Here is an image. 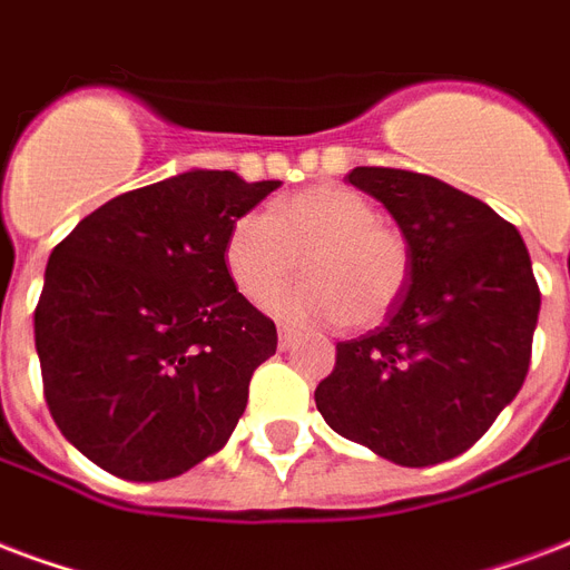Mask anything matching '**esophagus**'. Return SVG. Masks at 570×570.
<instances>
[{
    "instance_id": "34e87169",
    "label": "esophagus",
    "mask_w": 570,
    "mask_h": 570,
    "mask_svg": "<svg viewBox=\"0 0 570 570\" xmlns=\"http://www.w3.org/2000/svg\"><path fill=\"white\" fill-rule=\"evenodd\" d=\"M297 345V331H291V327H279V351H288Z\"/></svg>"
}]
</instances>
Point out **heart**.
Here are the masks:
<instances>
[{"instance_id":"1","label":"heart","mask_w":570,"mask_h":570,"mask_svg":"<svg viewBox=\"0 0 570 570\" xmlns=\"http://www.w3.org/2000/svg\"><path fill=\"white\" fill-rule=\"evenodd\" d=\"M301 267L306 279L273 301L294 324L372 327L396 306L412 276V249L361 191L312 186L230 225L222 261L249 303H267Z\"/></svg>"}]
</instances>
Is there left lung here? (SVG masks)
I'll return each instance as SVG.
<instances>
[{
	"label": "left lung",
	"mask_w": 570,
	"mask_h": 570,
	"mask_svg": "<svg viewBox=\"0 0 570 570\" xmlns=\"http://www.w3.org/2000/svg\"><path fill=\"white\" fill-rule=\"evenodd\" d=\"M412 249V276L382 327L336 345L315 387L342 439L396 465L469 451L520 393L541 291L520 230L483 200L400 168H354Z\"/></svg>",
	"instance_id": "1"
}]
</instances>
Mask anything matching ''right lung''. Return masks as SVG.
<instances>
[{
    "label": "right lung",
    "instance_id": "right-lung-1",
    "mask_svg": "<svg viewBox=\"0 0 570 570\" xmlns=\"http://www.w3.org/2000/svg\"><path fill=\"white\" fill-rule=\"evenodd\" d=\"M279 179L186 170L77 222L36 306L45 400L68 442L126 481H165L225 448L276 324L228 279L230 225Z\"/></svg>",
    "mask_w": 570,
    "mask_h": 570
}]
</instances>
